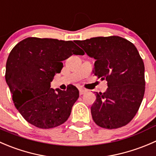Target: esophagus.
Returning <instances> with one entry per match:
<instances>
[{"label":"esophagus","mask_w":156,"mask_h":156,"mask_svg":"<svg viewBox=\"0 0 156 156\" xmlns=\"http://www.w3.org/2000/svg\"><path fill=\"white\" fill-rule=\"evenodd\" d=\"M86 89H80V95H83V94L86 93Z\"/></svg>","instance_id":"34e87169"}]
</instances>
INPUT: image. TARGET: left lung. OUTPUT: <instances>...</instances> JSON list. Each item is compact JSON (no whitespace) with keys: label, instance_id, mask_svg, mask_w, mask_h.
I'll use <instances>...</instances> for the list:
<instances>
[{"label":"left lung","instance_id":"obj_1","mask_svg":"<svg viewBox=\"0 0 156 156\" xmlns=\"http://www.w3.org/2000/svg\"><path fill=\"white\" fill-rule=\"evenodd\" d=\"M75 42L95 60L94 74L108 82L106 92L95 94L91 107L93 121L106 129L125 126L138 112L145 92L144 64L136 48L119 36Z\"/></svg>","mask_w":156,"mask_h":156}]
</instances>
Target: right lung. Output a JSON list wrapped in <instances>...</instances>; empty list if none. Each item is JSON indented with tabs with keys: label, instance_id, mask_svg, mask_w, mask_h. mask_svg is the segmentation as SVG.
Segmentation results:
<instances>
[{
	"label": "right lung",
	"instance_id": "obj_1",
	"mask_svg": "<svg viewBox=\"0 0 156 156\" xmlns=\"http://www.w3.org/2000/svg\"><path fill=\"white\" fill-rule=\"evenodd\" d=\"M82 51L72 41L30 37L12 49L6 64L5 79L13 101L26 121L38 128L64 124L79 98L76 86L67 90L51 88L63 63Z\"/></svg>",
	"mask_w": 156,
	"mask_h": 156
}]
</instances>
